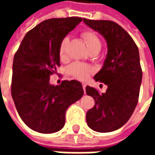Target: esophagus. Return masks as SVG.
I'll return each mask as SVG.
<instances>
[{
  "instance_id": "obj_1",
  "label": "esophagus",
  "mask_w": 155,
  "mask_h": 155,
  "mask_svg": "<svg viewBox=\"0 0 155 155\" xmlns=\"http://www.w3.org/2000/svg\"><path fill=\"white\" fill-rule=\"evenodd\" d=\"M82 87H83V90H84V91H85V87H86V84H85V83H82Z\"/></svg>"
}]
</instances>
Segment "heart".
I'll list each match as a JSON object with an SVG mask.
<instances>
[{
	"instance_id": "obj_1",
	"label": "heart",
	"mask_w": 155,
	"mask_h": 155,
	"mask_svg": "<svg viewBox=\"0 0 155 155\" xmlns=\"http://www.w3.org/2000/svg\"><path fill=\"white\" fill-rule=\"evenodd\" d=\"M81 35H82L84 42L86 43L88 49L90 50L91 52H93V51L99 52L101 51V41L100 38L98 37V35L94 31H84ZM68 42H69V38L64 37L60 44L59 56L61 58V61H64L66 58V47H67ZM68 71L72 76L83 81V80H85L90 76V74L93 72V69L90 65L84 64V63L74 62L69 66Z\"/></svg>"
}]
</instances>
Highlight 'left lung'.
I'll return each instance as SVG.
<instances>
[{
  "label": "left lung",
  "mask_w": 155,
  "mask_h": 155,
  "mask_svg": "<svg viewBox=\"0 0 155 155\" xmlns=\"http://www.w3.org/2000/svg\"><path fill=\"white\" fill-rule=\"evenodd\" d=\"M83 21L104 36L108 46L103 67L94 77L108 88L105 93L100 94L96 89L86 86V94L95 101L86 113V122L96 132H111L130 120L138 103L142 81L139 49L128 32L115 22Z\"/></svg>",
  "instance_id": "left-lung-1"
}]
</instances>
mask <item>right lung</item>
I'll return each mask as SVG.
<instances>
[{
    "label": "right lung",
    "instance_id": "add662e5",
    "mask_svg": "<svg viewBox=\"0 0 155 155\" xmlns=\"http://www.w3.org/2000/svg\"><path fill=\"white\" fill-rule=\"evenodd\" d=\"M82 21L81 17L45 20L26 33L13 61L12 96L19 115L36 132L51 134L65 123L68 107L84 94L81 82L50 84V76L61 65V41Z\"/></svg>",
    "mask_w": 155,
    "mask_h": 155
}]
</instances>
